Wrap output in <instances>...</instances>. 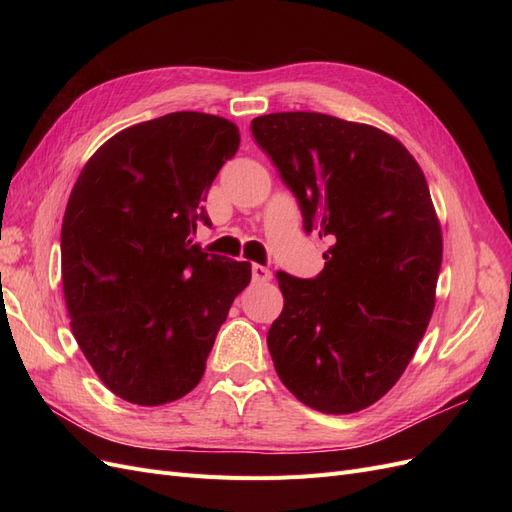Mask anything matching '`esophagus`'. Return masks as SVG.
<instances>
[{"label": "esophagus", "mask_w": 512, "mask_h": 512, "mask_svg": "<svg viewBox=\"0 0 512 512\" xmlns=\"http://www.w3.org/2000/svg\"><path fill=\"white\" fill-rule=\"evenodd\" d=\"M252 280L254 282H269L271 280V271L267 267L258 265V262H254V265H252Z\"/></svg>", "instance_id": "obj_1"}]
</instances>
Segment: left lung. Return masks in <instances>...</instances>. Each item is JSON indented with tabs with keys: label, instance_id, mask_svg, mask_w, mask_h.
<instances>
[{
	"label": "left lung",
	"instance_id": "obj_1",
	"mask_svg": "<svg viewBox=\"0 0 512 512\" xmlns=\"http://www.w3.org/2000/svg\"><path fill=\"white\" fill-rule=\"evenodd\" d=\"M252 134L297 198L303 230L331 243L316 277L275 273V371L309 408L359 412L404 374L436 303L442 232L425 175L397 138L365 123L273 113Z\"/></svg>",
	"mask_w": 512,
	"mask_h": 512
}]
</instances>
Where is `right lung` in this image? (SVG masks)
Segmentation results:
<instances>
[{
	"label": "right lung",
	"instance_id": "obj_1",
	"mask_svg": "<svg viewBox=\"0 0 512 512\" xmlns=\"http://www.w3.org/2000/svg\"><path fill=\"white\" fill-rule=\"evenodd\" d=\"M224 117L168 113L106 141L76 179L61 224L70 327L108 391L138 406L188 395L250 262L205 254L190 235L235 156Z\"/></svg>",
	"mask_w": 512,
	"mask_h": 512
}]
</instances>
